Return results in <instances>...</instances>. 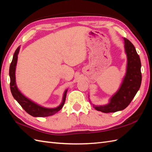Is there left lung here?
Instances as JSON below:
<instances>
[{
	"instance_id": "left-lung-1",
	"label": "left lung",
	"mask_w": 152,
	"mask_h": 152,
	"mask_svg": "<svg viewBox=\"0 0 152 152\" xmlns=\"http://www.w3.org/2000/svg\"><path fill=\"white\" fill-rule=\"evenodd\" d=\"M124 41L128 61L126 73L121 86L117 92L111 96L107 104L99 106L93 105L95 109L105 113L122 111L126 108L135 97L141 85L142 74L139 56L134 45L128 39L124 38Z\"/></svg>"
}]
</instances>
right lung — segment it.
I'll list each match as a JSON object with an SVG mask.
<instances>
[{
    "mask_svg": "<svg viewBox=\"0 0 152 152\" xmlns=\"http://www.w3.org/2000/svg\"><path fill=\"white\" fill-rule=\"evenodd\" d=\"M19 50L20 47L16 49L15 53H14L9 70V75L10 77V89H11V92L13 98H15L26 113L31 116H35V117H46V116L54 115L58 112L64 105L67 89L65 90L64 94H63L61 104L55 108H47L41 106V105L30 100L29 98H26L25 96H24L17 88L15 82V69Z\"/></svg>",
    "mask_w": 152,
    "mask_h": 152,
    "instance_id": "right-lung-1",
    "label": "right lung"
}]
</instances>
